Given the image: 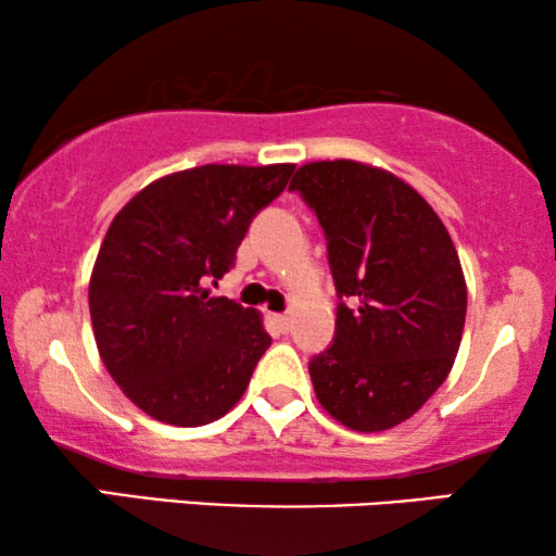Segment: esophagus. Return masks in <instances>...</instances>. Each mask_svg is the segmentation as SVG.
<instances>
[{
  "label": "esophagus",
  "instance_id": "1",
  "mask_svg": "<svg viewBox=\"0 0 556 556\" xmlns=\"http://www.w3.org/2000/svg\"><path fill=\"white\" fill-rule=\"evenodd\" d=\"M273 321L280 326V331L291 329V316H288V314H276V316H273Z\"/></svg>",
  "mask_w": 556,
  "mask_h": 556
}]
</instances>
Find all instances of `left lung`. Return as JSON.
<instances>
[{
    "mask_svg": "<svg viewBox=\"0 0 556 556\" xmlns=\"http://www.w3.org/2000/svg\"><path fill=\"white\" fill-rule=\"evenodd\" d=\"M291 192L316 212L337 286L331 346L308 362L326 413L379 432L445 382L466 324V278L445 225L413 187L337 159L301 166Z\"/></svg>",
    "mask_w": 556,
    "mask_h": 556,
    "instance_id": "8db88e82",
    "label": "left lung"
}]
</instances>
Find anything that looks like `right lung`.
Returning a JSON list of instances; mask_svg holds the SVG:
<instances>
[{
	"instance_id": "obj_1",
	"label": "right lung",
	"mask_w": 556,
	"mask_h": 556,
	"mask_svg": "<svg viewBox=\"0 0 556 556\" xmlns=\"http://www.w3.org/2000/svg\"><path fill=\"white\" fill-rule=\"evenodd\" d=\"M293 164H204L151 181L113 217L90 276L98 352L154 420L197 428L238 405L270 346L261 314L212 299Z\"/></svg>"
}]
</instances>
